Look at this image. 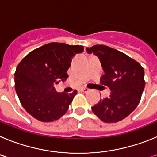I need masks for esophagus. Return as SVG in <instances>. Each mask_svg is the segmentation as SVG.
<instances>
[{
	"label": "esophagus",
	"instance_id": "1",
	"mask_svg": "<svg viewBox=\"0 0 157 157\" xmlns=\"http://www.w3.org/2000/svg\"><path fill=\"white\" fill-rule=\"evenodd\" d=\"M80 90L83 93H87L89 90H89L88 88H81L80 89Z\"/></svg>",
	"mask_w": 157,
	"mask_h": 157
}]
</instances>
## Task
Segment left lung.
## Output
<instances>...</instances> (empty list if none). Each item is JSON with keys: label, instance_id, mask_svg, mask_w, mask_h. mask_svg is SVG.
Instances as JSON below:
<instances>
[{"label": "left lung", "instance_id": "left-lung-1", "mask_svg": "<svg viewBox=\"0 0 157 157\" xmlns=\"http://www.w3.org/2000/svg\"><path fill=\"white\" fill-rule=\"evenodd\" d=\"M88 53L98 56L105 74L101 85L110 89L109 98L92 107L96 116L105 123H116L125 119L137 108L145 88L144 68L125 53L104 45L86 48Z\"/></svg>", "mask_w": 157, "mask_h": 157}]
</instances>
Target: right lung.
<instances>
[{"mask_svg":"<svg viewBox=\"0 0 157 157\" xmlns=\"http://www.w3.org/2000/svg\"><path fill=\"white\" fill-rule=\"evenodd\" d=\"M82 45L52 42L28 53L15 72V88L20 103L30 116L41 122L57 120L67 112L77 94L58 93L54 85L68 78L72 57Z\"/></svg>","mask_w":157,"mask_h":157,"instance_id":"1","label":"right lung"}]
</instances>
